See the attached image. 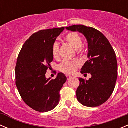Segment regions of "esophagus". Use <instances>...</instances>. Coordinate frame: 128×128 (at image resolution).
Returning <instances> with one entry per match:
<instances>
[{"label":"esophagus","instance_id":"1","mask_svg":"<svg viewBox=\"0 0 128 128\" xmlns=\"http://www.w3.org/2000/svg\"><path fill=\"white\" fill-rule=\"evenodd\" d=\"M66 77H67V79L69 80V79H70V78H71L72 77V76H69V75H67Z\"/></svg>","mask_w":128,"mask_h":128}]
</instances>
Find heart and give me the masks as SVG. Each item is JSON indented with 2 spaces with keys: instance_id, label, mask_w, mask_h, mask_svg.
I'll return each instance as SVG.
<instances>
[{
  "instance_id": "heart-1",
  "label": "heart",
  "mask_w": 128,
  "mask_h": 128,
  "mask_svg": "<svg viewBox=\"0 0 128 128\" xmlns=\"http://www.w3.org/2000/svg\"><path fill=\"white\" fill-rule=\"evenodd\" d=\"M66 42L76 50L78 54H81L82 52V40L80 36L76 32H70L68 33L64 38ZM52 54L54 59H59V45L57 42H54L52 46ZM81 65L80 62L77 59H66L64 60L59 66V69L62 72L66 74H72L74 73Z\"/></svg>"
}]
</instances>
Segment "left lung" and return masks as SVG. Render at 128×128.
<instances>
[{"mask_svg":"<svg viewBox=\"0 0 128 128\" xmlns=\"http://www.w3.org/2000/svg\"><path fill=\"white\" fill-rule=\"evenodd\" d=\"M72 32H79L88 41V60L81 69V73L90 74L88 80L79 78L76 91L77 100L83 105L96 107L101 105L112 95L118 77L116 54L109 41L100 31L82 24L66 27Z\"/></svg>","mask_w":128,"mask_h":128,"instance_id":"1","label":"left lung"}]
</instances>
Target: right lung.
<instances>
[{
	"label": "right lung",
	"instance_id": "obj_1",
	"mask_svg": "<svg viewBox=\"0 0 128 128\" xmlns=\"http://www.w3.org/2000/svg\"><path fill=\"white\" fill-rule=\"evenodd\" d=\"M64 30L62 27L34 33L25 41L18 56L16 86L24 102L36 112H50L58 105L59 92L67 80L62 73L54 79L45 76L53 60L52 44Z\"/></svg>",
	"mask_w": 128,
	"mask_h": 128
}]
</instances>
